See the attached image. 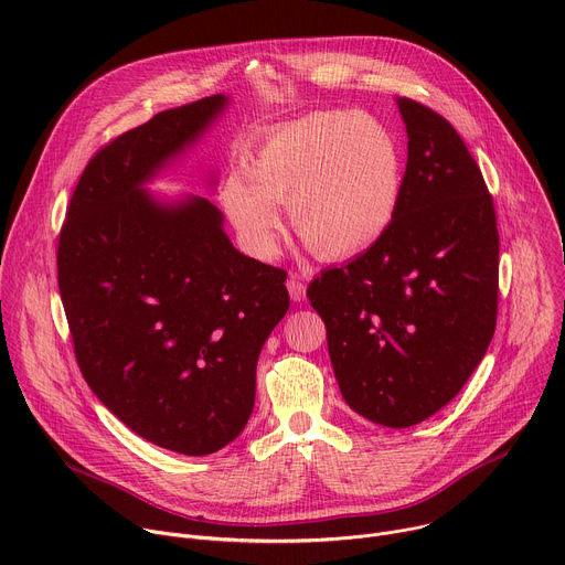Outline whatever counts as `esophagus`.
I'll return each instance as SVG.
<instances>
[{"mask_svg":"<svg viewBox=\"0 0 565 565\" xmlns=\"http://www.w3.org/2000/svg\"><path fill=\"white\" fill-rule=\"evenodd\" d=\"M286 286H288V292H290L292 301H303L306 299V284L299 279V275H292L286 281Z\"/></svg>","mask_w":565,"mask_h":565,"instance_id":"34e87169","label":"esophagus"}]
</instances>
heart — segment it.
I'll return each mask as SVG.
<instances>
[{
  "label": "heart",
  "mask_w": 565,
  "mask_h": 565,
  "mask_svg": "<svg viewBox=\"0 0 565 565\" xmlns=\"http://www.w3.org/2000/svg\"><path fill=\"white\" fill-rule=\"evenodd\" d=\"M402 194V153L391 129L362 111H315L266 134L232 174L221 201L244 246L259 259L279 253L288 216L319 259L364 253L391 227Z\"/></svg>",
  "instance_id": "1"
}]
</instances>
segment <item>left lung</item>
<instances>
[{"label":"left lung","instance_id":"left-lung-1","mask_svg":"<svg viewBox=\"0 0 565 565\" xmlns=\"http://www.w3.org/2000/svg\"><path fill=\"white\" fill-rule=\"evenodd\" d=\"M409 136L386 234L306 290L347 405L405 429L440 412L486 355L499 310V230L473 156L431 107L399 98Z\"/></svg>","mask_w":565,"mask_h":565}]
</instances>
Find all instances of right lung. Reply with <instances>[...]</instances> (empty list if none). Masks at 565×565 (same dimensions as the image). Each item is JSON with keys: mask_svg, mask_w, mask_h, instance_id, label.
Listing matches in <instances>:
<instances>
[{"mask_svg": "<svg viewBox=\"0 0 565 565\" xmlns=\"http://www.w3.org/2000/svg\"><path fill=\"white\" fill-rule=\"evenodd\" d=\"M225 103L160 111L103 145L57 236V286L83 377L134 434L185 456L244 431L262 347L290 306L286 270L241 255L207 199L158 205L140 192Z\"/></svg>", "mask_w": 565, "mask_h": 565, "instance_id": "add662e5", "label": "right lung"}]
</instances>
